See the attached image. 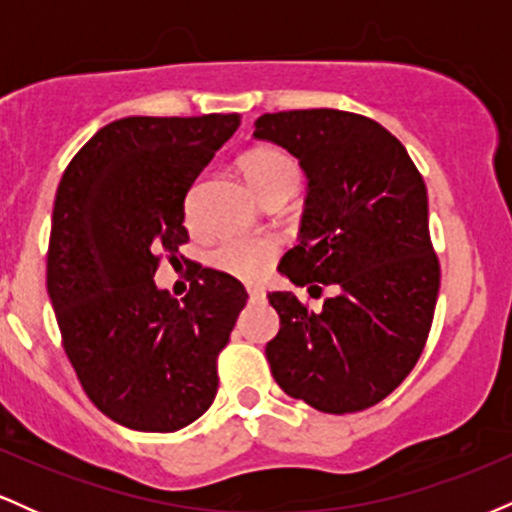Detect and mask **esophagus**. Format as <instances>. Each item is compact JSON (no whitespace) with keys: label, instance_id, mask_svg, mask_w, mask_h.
<instances>
[{"label":"esophagus","instance_id":"esophagus-1","mask_svg":"<svg viewBox=\"0 0 512 512\" xmlns=\"http://www.w3.org/2000/svg\"><path fill=\"white\" fill-rule=\"evenodd\" d=\"M248 293H250V301H260V298H264V291L257 289V286H248Z\"/></svg>","mask_w":512,"mask_h":512}]
</instances>
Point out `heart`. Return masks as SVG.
I'll return each mask as SVG.
<instances>
[{"label":"heart","mask_w":512,"mask_h":512,"mask_svg":"<svg viewBox=\"0 0 512 512\" xmlns=\"http://www.w3.org/2000/svg\"><path fill=\"white\" fill-rule=\"evenodd\" d=\"M245 180L262 199L291 195L301 180V170L286 151L274 146L250 149L238 161ZM279 245L267 236H226L211 250V262L238 279H260L272 267Z\"/></svg>","instance_id":"obj_1"}]
</instances>
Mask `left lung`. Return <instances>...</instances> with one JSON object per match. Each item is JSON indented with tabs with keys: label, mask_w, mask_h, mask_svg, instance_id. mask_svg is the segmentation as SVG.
I'll list each match as a JSON object with an SVG mask.
<instances>
[{
	"label": "left lung",
	"mask_w": 512,
	"mask_h": 512,
	"mask_svg": "<svg viewBox=\"0 0 512 512\" xmlns=\"http://www.w3.org/2000/svg\"><path fill=\"white\" fill-rule=\"evenodd\" d=\"M255 137L291 151L308 175L301 243L279 272L334 291L320 313L291 291L269 293L281 317L267 344L274 380L325 414L375 407L414 370L436 313L426 182L395 134L366 115L267 113Z\"/></svg>",
	"instance_id": "8db88e82"
}]
</instances>
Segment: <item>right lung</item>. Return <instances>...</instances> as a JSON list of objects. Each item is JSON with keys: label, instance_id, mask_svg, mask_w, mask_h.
Returning a JSON list of instances; mask_svg holds the SVG:
<instances>
[{"label": "right lung", "instance_id": "add662e5", "mask_svg": "<svg viewBox=\"0 0 512 512\" xmlns=\"http://www.w3.org/2000/svg\"><path fill=\"white\" fill-rule=\"evenodd\" d=\"M240 115L125 117L69 161L48 245V293L81 387L134 431L192 424L219 390L216 361L248 293L192 262L178 301L156 289L163 255L187 243L185 197Z\"/></svg>", "mask_w": 512, "mask_h": 512}]
</instances>
